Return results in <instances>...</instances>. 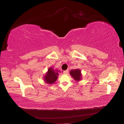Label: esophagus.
Wrapping results in <instances>:
<instances>
[{"label": "esophagus", "instance_id": "obj_1", "mask_svg": "<svg viewBox=\"0 0 124 124\" xmlns=\"http://www.w3.org/2000/svg\"><path fill=\"white\" fill-rule=\"evenodd\" d=\"M62 73H63V74H67V73H68V70H65V71H63V72H62Z\"/></svg>", "mask_w": 124, "mask_h": 124}]
</instances>
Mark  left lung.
<instances>
[{"mask_svg":"<svg viewBox=\"0 0 124 124\" xmlns=\"http://www.w3.org/2000/svg\"><path fill=\"white\" fill-rule=\"evenodd\" d=\"M70 74L75 81L78 82L82 80V74L81 70L79 69L71 70L70 71Z\"/></svg>","mask_w":124,"mask_h":124,"instance_id":"8db88e82","label":"left lung"}]
</instances>
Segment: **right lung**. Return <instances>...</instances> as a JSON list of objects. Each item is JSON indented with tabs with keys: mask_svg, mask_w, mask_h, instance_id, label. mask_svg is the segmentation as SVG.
<instances>
[{
	"mask_svg": "<svg viewBox=\"0 0 124 124\" xmlns=\"http://www.w3.org/2000/svg\"><path fill=\"white\" fill-rule=\"evenodd\" d=\"M61 71L58 69H54L53 67H51L48 69L47 72L43 77V80L48 84H52L54 83L57 80L59 73Z\"/></svg>",
	"mask_w": 124,
	"mask_h": 124,
	"instance_id": "right-lung-1",
	"label": "right lung"
}]
</instances>
